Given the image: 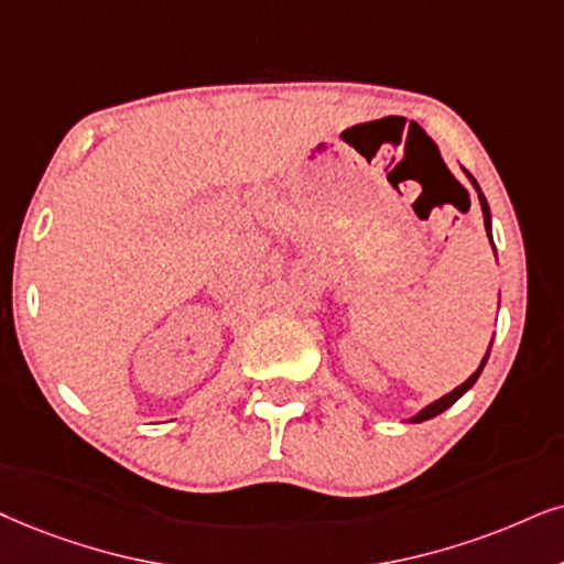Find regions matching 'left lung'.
Segmentation results:
<instances>
[{
	"label": "left lung",
	"mask_w": 564,
	"mask_h": 564,
	"mask_svg": "<svg viewBox=\"0 0 564 564\" xmlns=\"http://www.w3.org/2000/svg\"><path fill=\"white\" fill-rule=\"evenodd\" d=\"M460 169H463V166H460ZM463 174H466V176H468V182H471V187L476 189V195H479V205H481V216H484V229H487L489 245H491V249H495V241H491V213H489V203H487V197H484V192H481V187H479V182H476V180H474V176H471V174H468V171H466V169H463ZM495 258H497V249H495ZM497 310H500V302H497ZM491 340H495V338H491ZM489 351H491V344H489V348H487V354H484L481 365H479V367H476V372H474L471 377H468V380H466V382H460V384H458V388H455V390H451V393H447V395H442V398H437V401H432L430 405H424V409H422V411H419V413H413V416L409 419V424H422V422H426V419H434V416H437V413H442V411H447V409H451V405H453L455 401H458V398H460V395H466V393H468V390H471V388H474V382H476V380H479V375L484 372V367H487Z\"/></svg>",
	"instance_id": "obj_1"
}]
</instances>
